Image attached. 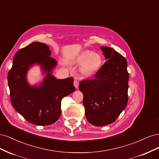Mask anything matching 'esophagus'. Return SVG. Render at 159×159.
I'll use <instances>...</instances> for the list:
<instances>
[{"mask_svg": "<svg viewBox=\"0 0 159 159\" xmlns=\"http://www.w3.org/2000/svg\"><path fill=\"white\" fill-rule=\"evenodd\" d=\"M79 84H80V83H79V81H78V80H75V81H74V85L75 88H78Z\"/></svg>", "mask_w": 159, "mask_h": 159, "instance_id": "esophagus-1", "label": "esophagus"}]
</instances>
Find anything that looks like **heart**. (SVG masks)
Returning <instances> with one entry per match:
<instances>
[{
  "label": "heart",
  "mask_w": 159,
  "mask_h": 159,
  "mask_svg": "<svg viewBox=\"0 0 159 159\" xmlns=\"http://www.w3.org/2000/svg\"><path fill=\"white\" fill-rule=\"evenodd\" d=\"M77 63L81 64V71L85 75L96 73L102 66V57L98 53L86 50L80 54L76 58Z\"/></svg>",
  "instance_id": "b5f03b06"
}]
</instances>
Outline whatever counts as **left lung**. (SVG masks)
<instances>
[{"label":"left lung","mask_w":159,"mask_h":159,"mask_svg":"<svg viewBox=\"0 0 159 159\" xmlns=\"http://www.w3.org/2000/svg\"><path fill=\"white\" fill-rule=\"evenodd\" d=\"M100 49L107 61L94 78L81 81L79 89L88 121L101 127L113 123L128 102L129 73L125 57L110 47Z\"/></svg>","instance_id":"obj_1"}]
</instances>
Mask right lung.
<instances>
[{
  "label": "right lung",
  "instance_id": "obj_1",
  "mask_svg": "<svg viewBox=\"0 0 159 159\" xmlns=\"http://www.w3.org/2000/svg\"><path fill=\"white\" fill-rule=\"evenodd\" d=\"M50 55L46 44L32 42L16 53L8 74L12 106L28 122L36 125H49L57 121L61 115V99L75 90L72 77L57 80L52 75L57 61ZM36 63L47 74L39 86H31L26 74Z\"/></svg>",
  "mask_w": 159,
  "mask_h": 159
}]
</instances>
